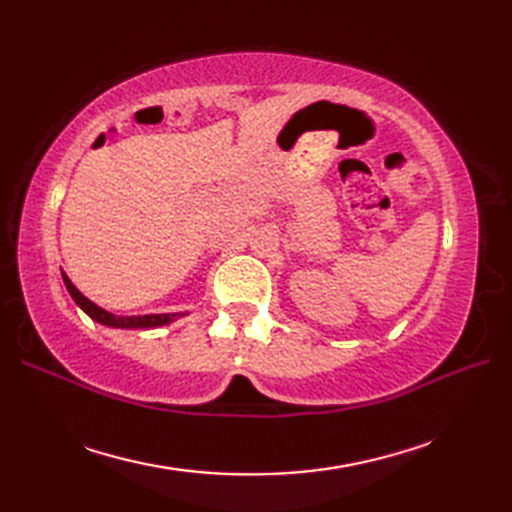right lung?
<instances>
[{
  "label": "right lung",
  "instance_id": "add662e5",
  "mask_svg": "<svg viewBox=\"0 0 512 512\" xmlns=\"http://www.w3.org/2000/svg\"><path fill=\"white\" fill-rule=\"evenodd\" d=\"M63 281H65V288H68L72 299L76 301V306H79L85 314H90L94 321L110 325V328H158V325H167V323H171L173 317H176V314H138V317H123V314L105 312L103 308L94 306L88 297H83L65 275H63Z\"/></svg>",
  "mask_w": 512,
  "mask_h": 512
}]
</instances>
